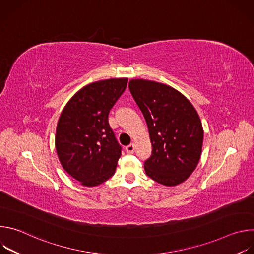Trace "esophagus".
Segmentation results:
<instances>
[{
    "mask_svg": "<svg viewBox=\"0 0 254 254\" xmlns=\"http://www.w3.org/2000/svg\"><path fill=\"white\" fill-rule=\"evenodd\" d=\"M126 152H127V154H133V153H134V143H133V142H132V143H129L128 146L126 147Z\"/></svg>",
    "mask_w": 254,
    "mask_h": 254,
    "instance_id": "esophagus-1",
    "label": "esophagus"
}]
</instances>
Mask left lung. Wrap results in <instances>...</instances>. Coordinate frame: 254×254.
Instances as JSON below:
<instances>
[{
	"instance_id": "1",
	"label": "left lung",
	"mask_w": 254,
	"mask_h": 254,
	"mask_svg": "<svg viewBox=\"0 0 254 254\" xmlns=\"http://www.w3.org/2000/svg\"><path fill=\"white\" fill-rule=\"evenodd\" d=\"M129 91L147 122L152 156L146 174L172 187L183 183L196 169L204 131L193 104L175 88L152 80L132 79Z\"/></svg>"
}]
</instances>
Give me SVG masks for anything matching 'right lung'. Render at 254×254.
<instances>
[{
    "label": "right lung",
    "mask_w": 254,
    "mask_h": 254,
    "mask_svg": "<svg viewBox=\"0 0 254 254\" xmlns=\"http://www.w3.org/2000/svg\"><path fill=\"white\" fill-rule=\"evenodd\" d=\"M127 78L92 82L70 98L58 120L55 146L63 169L81 185L110 179L122 147L108 124V114L127 88Z\"/></svg>",
    "instance_id": "1"
}]
</instances>
